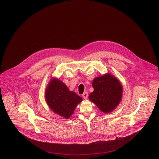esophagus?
<instances>
[{
	"instance_id": "obj_1",
	"label": "esophagus",
	"mask_w": 159,
	"mask_h": 159,
	"mask_svg": "<svg viewBox=\"0 0 159 159\" xmlns=\"http://www.w3.org/2000/svg\"><path fill=\"white\" fill-rule=\"evenodd\" d=\"M83 97L84 98V99H87L88 98V92H84V93L83 94Z\"/></svg>"
}]
</instances>
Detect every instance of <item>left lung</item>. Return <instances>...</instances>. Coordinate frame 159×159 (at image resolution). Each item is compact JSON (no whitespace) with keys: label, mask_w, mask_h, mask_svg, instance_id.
<instances>
[{"label":"left lung","mask_w":159,"mask_h":159,"mask_svg":"<svg viewBox=\"0 0 159 159\" xmlns=\"http://www.w3.org/2000/svg\"><path fill=\"white\" fill-rule=\"evenodd\" d=\"M92 86L94 90L89 94V99L100 111L109 113L116 108L123 92L122 86L117 78L108 73L95 78Z\"/></svg>","instance_id":"left-lung-1"}]
</instances>
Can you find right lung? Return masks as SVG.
Listing matches in <instances>:
<instances>
[{
  "label": "right lung",
  "instance_id": "right-lung-1",
  "mask_svg": "<svg viewBox=\"0 0 159 159\" xmlns=\"http://www.w3.org/2000/svg\"><path fill=\"white\" fill-rule=\"evenodd\" d=\"M45 98L49 108L65 119H68L73 114L77 105L83 100L82 97L70 91L65 83L57 78L49 81Z\"/></svg>",
  "mask_w": 159,
  "mask_h": 159
}]
</instances>
